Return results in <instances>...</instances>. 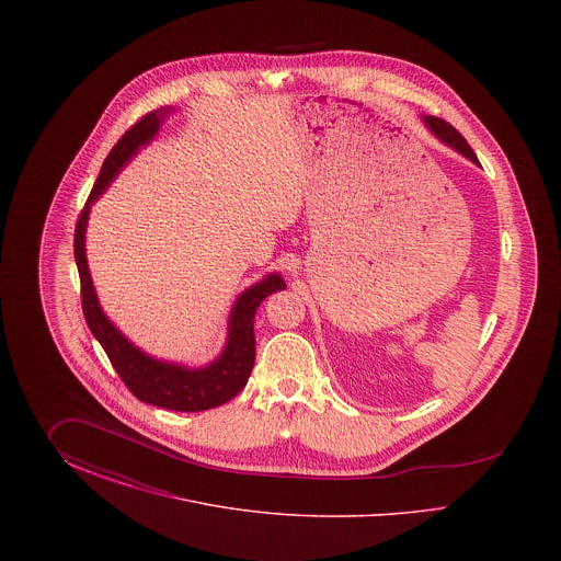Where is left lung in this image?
I'll use <instances>...</instances> for the list:
<instances>
[{"label": "left lung", "instance_id": "obj_1", "mask_svg": "<svg viewBox=\"0 0 561 561\" xmlns=\"http://www.w3.org/2000/svg\"><path fill=\"white\" fill-rule=\"evenodd\" d=\"M425 124H427L428 130L435 134L444 145L453 147L454 151H458V153L465 156L467 160H471L473 163L480 165L478 156L473 153V149L469 147V142L462 138V134L454 128L453 124H448V122H444V119H439V117H433V115L425 117Z\"/></svg>", "mask_w": 561, "mask_h": 561}]
</instances>
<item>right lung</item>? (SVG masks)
Masks as SVG:
<instances>
[{"label":"right lung","mask_w":561,"mask_h":561,"mask_svg":"<svg viewBox=\"0 0 561 561\" xmlns=\"http://www.w3.org/2000/svg\"><path fill=\"white\" fill-rule=\"evenodd\" d=\"M170 108H158L140 117L128 133L124 134L115 147L108 151L107 160L103 161L101 174L90 191V197L83 206L76 227L73 254L80 271L81 309L88 328L105 348L111 366L124 385L133 391L136 400L160 405L176 412H202L210 410L225 401L233 400L245 387L250 373L254 368V316L261 302L268 294L286 290V282L277 273H268L265 279L250 286L238 296L231 316H229V334L227 345L218 359L204 368H187L181 364L160 362L133 343L108 321L103 313L99 298L92 286L90 268L85 261V225L90 206L103 195L108 183L119 174V170L133 160L140 147L149 145L160 130L163 115Z\"/></svg>","instance_id":"1"}]
</instances>
